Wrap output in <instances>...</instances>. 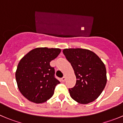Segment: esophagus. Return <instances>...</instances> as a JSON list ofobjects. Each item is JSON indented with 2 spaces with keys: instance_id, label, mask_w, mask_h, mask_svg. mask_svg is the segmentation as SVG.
I'll return each instance as SVG.
<instances>
[{
  "instance_id": "34e87169",
  "label": "esophagus",
  "mask_w": 123,
  "mask_h": 123,
  "mask_svg": "<svg viewBox=\"0 0 123 123\" xmlns=\"http://www.w3.org/2000/svg\"><path fill=\"white\" fill-rule=\"evenodd\" d=\"M65 79H66V77H65V76H64L62 78L61 80L62 81H64L65 80Z\"/></svg>"
}]
</instances>
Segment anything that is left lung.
Returning a JSON list of instances; mask_svg holds the SVG:
<instances>
[{
  "label": "left lung",
  "instance_id": "1",
  "mask_svg": "<svg viewBox=\"0 0 123 123\" xmlns=\"http://www.w3.org/2000/svg\"><path fill=\"white\" fill-rule=\"evenodd\" d=\"M76 76V84L69 89L72 99L81 104H87L98 98L106 86L105 64L93 52L81 48L63 50Z\"/></svg>",
  "mask_w": 123,
  "mask_h": 123
}]
</instances>
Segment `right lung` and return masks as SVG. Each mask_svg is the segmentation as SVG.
<instances>
[{
    "label": "right lung",
    "mask_w": 123,
    "mask_h": 123,
    "mask_svg": "<svg viewBox=\"0 0 123 123\" xmlns=\"http://www.w3.org/2000/svg\"><path fill=\"white\" fill-rule=\"evenodd\" d=\"M59 48H37L20 60L15 72L17 86L21 93L30 101L42 104L54 93L60 83L54 77V68L50 62L60 54Z\"/></svg>",
    "instance_id": "add662e5"
}]
</instances>
